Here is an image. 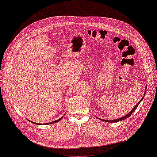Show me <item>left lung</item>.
Returning <instances> with one entry per match:
<instances>
[{
	"label": "left lung",
	"instance_id": "left-lung-1",
	"mask_svg": "<svg viewBox=\"0 0 157 157\" xmlns=\"http://www.w3.org/2000/svg\"><path fill=\"white\" fill-rule=\"evenodd\" d=\"M145 95V94H144ZM143 98H144V97L142 98V99L141 100H140L138 103L137 104V105H135V107H134L133 109H132V110L130 112V113L128 114L127 115H126V116H124V117H122V118H119V119H116V120H113V121H108V120H102V119H100V120H101V121H106V122H109V123H116V122H119V121H123V120H124L125 119H127V118H129L131 115H132V114H133V113L134 111L136 110V109L137 108V107L138 106V105L140 104V102H141V101L143 100Z\"/></svg>",
	"mask_w": 157,
	"mask_h": 157
}]
</instances>
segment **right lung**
<instances>
[{"label":"right lung","mask_w":157,"mask_h":157,"mask_svg":"<svg viewBox=\"0 0 157 157\" xmlns=\"http://www.w3.org/2000/svg\"><path fill=\"white\" fill-rule=\"evenodd\" d=\"M62 119V118H60V119H59L58 120H56V121H53V122H51V123H46V124H52V123H56V122H57V121H59L61 119ZM31 123H34V124H40V123H33V121H31Z\"/></svg>","instance_id":"add662e5"}]
</instances>
